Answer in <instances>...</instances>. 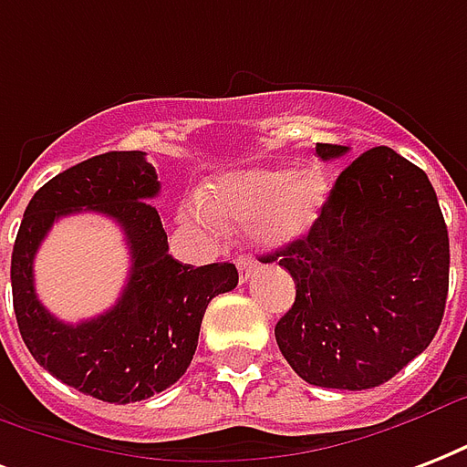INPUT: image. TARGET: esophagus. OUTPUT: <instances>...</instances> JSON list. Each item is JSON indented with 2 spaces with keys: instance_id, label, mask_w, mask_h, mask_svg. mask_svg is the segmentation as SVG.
Segmentation results:
<instances>
[{
  "instance_id": "1",
  "label": "esophagus",
  "mask_w": 467,
  "mask_h": 467,
  "mask_svg": "<svg viewBox=\"0 0 467 467\" xmlns=\"http://www.w3.org/2000/svg\"><path fill=\"white\" fill-rule=\"evenodd\" d=\"M237 269H240V281L244 284L254 274V262L249 257H237Z\"/></svg>"
}]
</instances>
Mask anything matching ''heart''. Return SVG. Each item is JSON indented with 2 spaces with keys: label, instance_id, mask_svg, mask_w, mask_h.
<instances>
[{
  "label": "heart",
  "instance_id": "b5f03b06",
  "mask_svg": "<svg viewBox=\"0 0 467 467\" xmlns=\"http://www.w3.org/2000/svg\"><path fill=\"white\" fill-rule=\"evenodd\" d=\"M328 201V181L320 169H249L220 178L202 195V208L183 210V220L213 225V218L249 220L252 240L279 249L304 237Z\"/></svg>",
  "mask_w": 467,
  "mask_h": 467
}]
</instances>
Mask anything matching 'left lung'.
<instances>
[{"label": "left lung", "instance_id": "8db88e82", "mask_svg": "<svg viewBox=\"0 0 467 467\" xmlns=\"http://www.w3.org/2000/svg\"><path fill=\"white\" fill-rule=\"evenodd\" d=\"M316 154L330 161L348 147L316 144ZM269 259L296 284L276 345L316 387H379L429 348L443 318L446 220L429 176L389 147L348 163L308 234Z\"/></svg>", "mask_w": 467, "mask_h": 467}]
</instances>
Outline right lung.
I'll list each match as a JSON object with an SVG mask.
<instances>
[{
  "label": "right lung",
  "instance_id": "right-lung-1",
  "mask_svg": "<svg viewBox=\"0 0 467 467\" xmlns=\"http://www.w3.org/2000/svg\"><path fill=\"white\" fill-rule=\"evenodd\" d=\"M159 191L144 151L92 156L36 191L14 242V313L28 352L56 379L109 404L149 400L178 382L193 360L208 304L237 286L230 262L191 266L171 257L151 202ZM80 209L123 227L132 266L118 304L73 327L35 296L33 257L52 223Z\"/></svg>",
  "mask_w": 467,
  "mask_h": 467
}]
</instances>
